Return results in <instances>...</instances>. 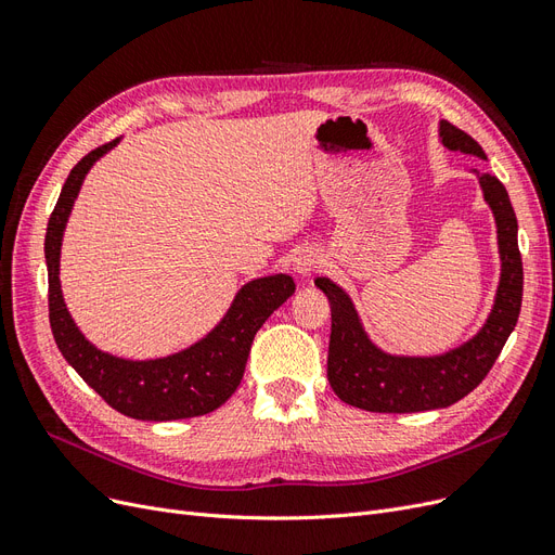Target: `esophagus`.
<instances>
[{
	"instance_id": "esophagus-1",
	"label": "esophagus",
	"mask_w": 555,
	"mask_h": 555,
	"mask_svg": "<svg viewBox=\"0 0 555 555\" xmlns=\"http://www.w3.org/2000/svg\"><path fill=\"white\" fill-rule=\"evenodd\" d=\"M318 260L320 258H318V254L313 251V248H301V251L293 260V270L297 272V276L307 279V276H311V272L318 267Z\"/></svg>"
}]
</instances>
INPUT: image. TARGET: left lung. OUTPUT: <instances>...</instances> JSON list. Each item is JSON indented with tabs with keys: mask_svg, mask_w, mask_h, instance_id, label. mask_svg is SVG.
<instances>
[{
	"mask_svg": "<svg viewBox=\"0 0 555 555\" xmlns=\"http://www.w3.org/2000/svg\"><path fill=\"white\" fill-rule=\"evenodd\" d=\"M440 135L444 147L487 158L479 142L450 121H440ZM479 184L498 223L503 274L487 325L468 344L440 357L385 354L366 338L348 295L330 279H315L332 304L327 378L341 401L369 413H422L461 401L487 378L521 311L524 262L507 189L489 172L479 175Z\"/></svg>",
	"mask_w": 555,
	"mask_h": 555,
	"instance_id": "left-lung-1",
	"label": "left lung"
}]
</instances>
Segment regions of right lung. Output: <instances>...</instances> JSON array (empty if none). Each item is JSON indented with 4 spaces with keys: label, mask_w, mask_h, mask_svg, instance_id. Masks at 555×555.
Returning <instances> with one entry per match:
<instances>
[{
    "label": "right lung",
    "mask_w": 555,
    "mask_h": 555,
    "mask_svg": "<svg viewBox=\"0 0 555 555\" xmlns=\"http://www.w3.org/2000/svg\"><path fill=\"white\" fill-rule=\"evenodd\" d=\"M117 145V138L82 156L62 186L46 232L50 330L64 360L117 413L168 422L207 415L223 405L242 383L254 336L281 304L295 293L285 274L246 283L221 325L193 348L154 362H127L96 350L70 320L60 291V246L68 211L94 160Z\"/></svg>",
    "instance_id": "add662e5"
}]
</instances>
